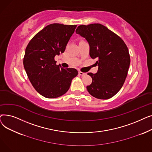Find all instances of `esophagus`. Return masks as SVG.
<instances>
[{"label": "esophagus", "instance_id": "34e87169", "mask_svg": "<svg viewBox=\"0 0 152 152\" xmlns=\"http://www.w3.org/2000/svg\"><path fill=\"white\" fill-rule=\"evenodd\" d=\"M78 73H79V75H80V76H84V75H86V73H83V72H82V71H79Z\"/></svg>", "mask_w": 152, "mask_h": 152}]
</instances>
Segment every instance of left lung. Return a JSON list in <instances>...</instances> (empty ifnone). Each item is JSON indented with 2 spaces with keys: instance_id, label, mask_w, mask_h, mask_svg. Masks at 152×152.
<instances>
[{
  "instance_id": "8db88e82",
  "label": "left lung",
  "mask_w": 152,
  "mask_h": 152,
  "mask_svg": "<svg viewBox=\"0 0 152 152\" xmlns=\"http://www.w3.org/2000/svg\"><path fill=\"white\" fill-rule=\"evenodd\" d=\"M76 33L89 44V54L97 58V73H88L92 82L87 86L89 93L99 99H108L121 89L127 75L130 55L123 40L99 23L79 26Z\"/></svg>"
}]
</instances>
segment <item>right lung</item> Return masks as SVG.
Returning <instances> with one entry per match:
<instances>
[{
    "instance_id": "add662e5",
    "label": "right lung",
    "mask_w": 152,
    "mask_h": 152,
    "mask_svg": "<svg viewBox=\"0 0 152 152\" xmlns=\"http://www.w3.org/2000/svg\"><path fill=\"white\" fill-rule=\"evenodd\" d=\"M77 25L53 23L40 31L28 43L23 58L24 68L36 91L44 97L57 98L69 89L78 72L63 68L54 59L63 53Z\"/></svg>"
}]
</instances>
